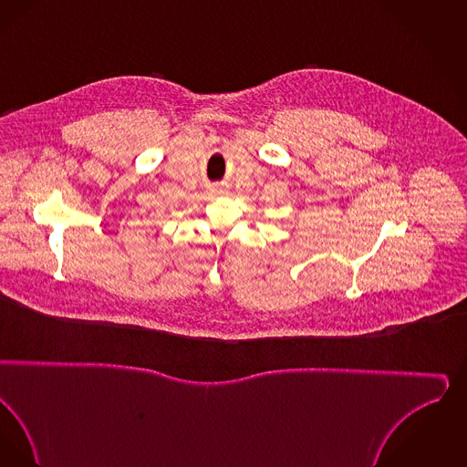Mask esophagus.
I'll return each mask as SVG.
<instances>
[{
	"mask_svg": "<svg viewBox=\"0 0 467 467\" xmlns=\"http://www.w3.org/2000/svg\"><path fill=\"white\" fill-rule=\"evenodd\" d=\"M215 193H223V190H221V188H217V190H215Z\"/></svg>",
	"mask_w": 467,
	"mask_h": 467,
	"instance_id": "1",
	"label": "esophagus"
}]
</instances>
